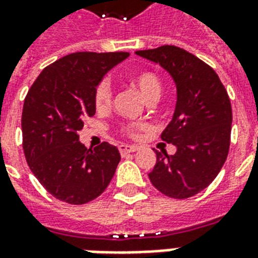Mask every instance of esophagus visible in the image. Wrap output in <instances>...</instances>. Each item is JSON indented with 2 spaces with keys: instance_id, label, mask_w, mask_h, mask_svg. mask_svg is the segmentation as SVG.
<instances>
[{
  "instance_id": "esophagus-1",
  "label": "esophagus",
  "mask_w": 258,
  "mask_h": 258,
  "mask_svg": "<svg viewBox=\"0 0 258 258\" xmlns=\"http://www.w3.org/2000/svg\"><path fill=\"white\" fill-rule=\"evenodd\" d=\"M119 151H120V154H121V155H124V154L135 153V151H138V147H137V146L120 145V146H119Z\"/></svg>"
}]
</instances>
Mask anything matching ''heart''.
I'll return each instance as SVG.
<instances>
[{"mask_svg": "<svg viewBox=\"0 0 258 258\" xmlns=\"http://www.w3.org/2000/svg\"><path fill=\"white\" fill-rule=\"evenodd\" d=\"M131 83L137 87L147 101L157 100L162 92V83L157 75L150 71H142L133 76ZM93 104L97 109H108L112 104V91L107 80H101L93 91ZM147 123H128L120 125V134L130 139H137L141 131L147 130Z\"/></svg>", "mask_w": 258, "mask_h": 258, "instance_id": "b5f03b06", "label": "heart"}]
</instances>
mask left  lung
Listing matches in <instances>:
<instances>
[{"label": "left lung", "mask_w": 258, "mask_h": 258, "mask_svg": "<svg viewBox=\"0 0 258 258\" xmlns=\"http://www.w3.org/2000/svg\"><path fill=\"white\" fill-rule=\"evenodd\" d=\"M159 62L176 84L178 100L162 141L176 147L174 155L155 150L157 163L150 180L157 190L176 200L196 196L218 175L230 146V99L212 67L175 45L138 50Z\"/></svg>", "instance_id": "obj_1"}]
</instances>
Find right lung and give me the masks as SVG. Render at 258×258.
Masks as SVG:
<instances>
[{
	"mask_svg": "<svg viewBox=\"0 0 258 258\" xmlns=\"http://www.w3.org/2000/svg\"><path fill=\"white\" fill-rule=\"evenodd\" d=\"M128 52H76L42 70L26 93L22 149L29 169L58 201L84 205L104 191L120 162L115 146L87 149L79 142L86 117L95 115L93 91Z\"/></svg>",
	"mask_w": 258,
	"mask_h": 258,
	"instance_id": "1",
	"label": "right lung"
}]
</instances>
